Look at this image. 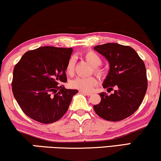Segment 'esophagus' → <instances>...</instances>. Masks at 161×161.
Masks as SVG:
<instances>
[{"label": "esophagus", "mask_w": 161, "mask_h": 161, "mask_svg": "<svg viewBox=\"0 0 161 161\" xmlns=\"http://www.w3.org/2000/svg\"><path fill=\"white\" fill-rule=\"evenodd\" d=\"M80 92H81V93L85 95V96H91L92 93L91 92H85V91H80Z\"/></svg>", "instance_id": "34e87169"}]
</instances>
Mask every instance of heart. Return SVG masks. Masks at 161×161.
<instances>
[{
  "instance_id": "1",
  "label": "heart",
  "mask_w": 161,
  "mask_h": 161,
  "mask_svg": "<svg viewBox=\"0 0 161 161\" xmlns=\"http://www.w3.org/2000/svg\"><path fill=\"white\" fill-rule=\"evenodd\" d=\"M85 58L87 62L92 66L94 67V71L97 74L101 75L102 74V71L99 69L98 66L101 64V58L98 54L93 51H87L85 53ZM74 63H75V59L74 57H71L68 61L66 67H65V71L69 75H72L74 71ZM98 84V80L94 76H88V77H76L74 80H71L70 82V86L74 89L80 90L81 91L88 92L92 90L95 86Z\"/></svg>"
}]
</instances>
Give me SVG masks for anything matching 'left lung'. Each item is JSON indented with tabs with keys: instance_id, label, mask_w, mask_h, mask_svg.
<instances>
[{
	"instance_id": "left-lung-1",
	"label": "left lung",
	"mask_w": 161,
	"mask_h": 161,
	"mask_svg": "<svg viewBox=\"0 0 161 161\" xmlns=\"http://www.w3.org/2000/svg\"><path fill=\"white\" fill-rule=\"evenodd\" d=\"M94 49L106 58L109 71L103 81L107 91L116 87L113 94L101 92L100 103L95 112L106 120L116 122L133 114L143 101L147 89L145 65L133 48L116 43L98 45Z\"/></svg>"
}]
</instances>
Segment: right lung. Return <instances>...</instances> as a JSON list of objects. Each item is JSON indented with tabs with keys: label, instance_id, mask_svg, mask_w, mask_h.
Instances as JSON below:
<instances>
[{
	"label": "right lung",
	"instance_id": "obj_1",
	"mask_svg": "<svg viewBox=\"0 0 161 161\" xmlns=\"http://www.w3.org/2000/svg\"><path fill=\"white\" fill-rule=\"evenodd\" d=\"M72 48L42 47L27 52L14 66L12 92L26 115L49 124L67 112L77 90L58 86L66 82L65 67Z\"/></svg>",
	"mask_w": 161,
	"mask_h": 161
}]
</instances>
